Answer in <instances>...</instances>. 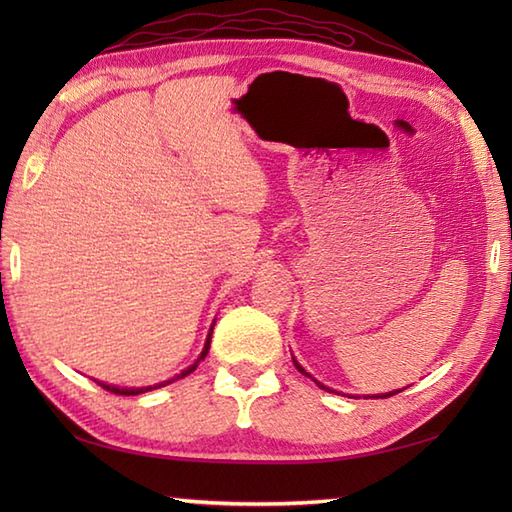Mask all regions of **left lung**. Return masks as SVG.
<instances>
[{
    "mask_svg": "<svg viewBox=\"0 0 512 512\" xmlns=\"http://www.w3.org/2000/svg\"><path fill=\"white\" fill-rule=\"evenodd\" d=\"M292 361H295V358H292ZM295 367L299 369V372H301V374H306V376H310V374L306 372V369H303V367H301V365H299L297 361H295ZM317 385H319V387H323L321 383H317ZM325 389H328V387H325ZM394 394H398V389H396V391H389V394H380V396H374V398H389V396H394Z\"/></svg>",
    "mask_w": 512,
    "mask_h": 512,
    "instance_id": "obj_1",
    "label": "left lung"
}]
</instances>
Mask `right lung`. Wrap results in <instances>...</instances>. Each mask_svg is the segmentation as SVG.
<instances>
[{
    "label": "right lung",
    "instance_id": "add662e5",
    "mask_svg": "<svg viewBox=\"0 0 512 512\" xmlns=\"http://www.w3.org/2000/svg\"><path fill=\"white\" fill-rule=\"evenodd\" d=\"M211 334H213V328H211V332H209V336H206V343H204V350H202V354H200V358L198 361H195L191 367H187L184 369V372L178 376V378H184V376H189L195 367H198V363L202 361V358L209 354V347H211ZM173 380L176 378H171V380H167V383H160V385H154V387H114V385H105V383H99L103 389H107V391H112V394H118V396H138V394H145V391H149V389H156V387H165V385H169V383H173Z\"/></svg>",
    "mask_w": 512,
    "mask_h": 512
}]
</instances>
